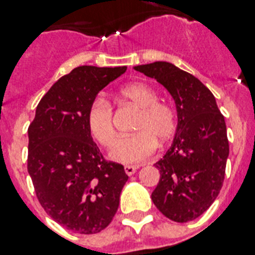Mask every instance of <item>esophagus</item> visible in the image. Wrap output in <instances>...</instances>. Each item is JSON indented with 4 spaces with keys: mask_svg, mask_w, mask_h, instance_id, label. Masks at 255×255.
<instances>
[{
    "mask_svg": "<svg viewBox=\"0 0 255 255\" xmlns=\"http://www.w3.org/2000/svg\"><path fill=\"white\" fill-rule=\"evenodd\" d=\"M137 168L138 166H126V167H124V171H126V174H127L128 176H132V175L137 171Z\"/></svg>",
    "mask_w": 255,
    "mask_h": 255,
    "instance_id": "34e87169",
    "label": "esophagus"
}]
</instances>
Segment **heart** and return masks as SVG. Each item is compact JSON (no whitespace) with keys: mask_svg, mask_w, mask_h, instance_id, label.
<instances>
[{"mask_svg":"<svg viewBox=\"0 0 255 255\" xmlns=\"http://www.w3.org/2000/svg\"><path fill=\"white\" fill-rule=\"evenodd\" d=\"M118 98L123 104L138 109V117L132 136L119 138L110 151V158L123 164H136L150 158L157 149V141L166 142L176 131V113L170 105L158 101L153 88L145 83H129L119 88ZM88 129L92 137L104 147L115 141L113 108L105 98L92 101L87 113Z\"/></svg>","mask_w":255,"mask_h":255,"instance_id":"1","label":"heart"}]
</instances>
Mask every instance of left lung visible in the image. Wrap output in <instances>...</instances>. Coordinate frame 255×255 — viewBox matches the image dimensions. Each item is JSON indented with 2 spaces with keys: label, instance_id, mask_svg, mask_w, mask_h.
<instances>
[{
  "label": "left lung",
  "instance_id": "8db88e82",
  "mask_svg": "<svg viewBox=\"0 0 255 255\" xmlns=\"http://www.w3.org/2000/svg\"><path fill=\"white\" fill-rule=\"evenodd\" d=\"M133 68L163 85L176 105V133L163 158L154 164L160 179L151 200L164 217L187 223L211 206L223 185L230 154L224 117L213 93L170 62Z\"/></svg>",
  "mask_w": 255,
  "mask_h": 255
}]
</instances>
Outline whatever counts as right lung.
Instances as JSON below:
<instances>
[{
	"label": "right lung",
	"mask_w": 255,
	"mask_h": 255,
	"mask_svg": "<svg viewBox=\"0 0 255 255\" xmlns=\"http://www.w3.org/2000/svg\"><path fill=\"white\" fill-rule=\"evenodd\" d=\"M126 70L74 68L41 98L28 127L27 168L38 202L57 223L81 235L111 223L128 180L122 164L102 157L87 124L98 92Z\"/></svg>",
	"instance_id": "1"
}]
</instances>
